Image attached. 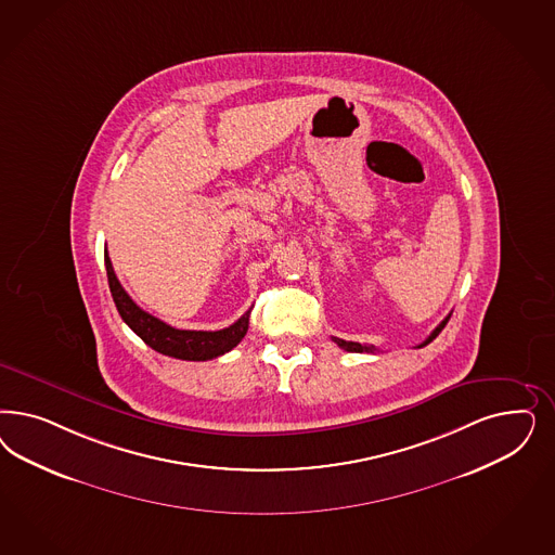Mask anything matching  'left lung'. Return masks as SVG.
I'll return each mask as SVG.
<instances>
[{"label": "left lung", "mask_w": 555, "mask_h": 555, "mask_svg": "<svg viewBox=\"0 0 555 555\" xmlns=\"http://www.w3.org/2000/svg\"><path fill=\"white\" fill-rule=\"evenodd\" d=\"M451 317V314H449ZM446 319V321H441V324L430 333L429 337L427 339L423 340L418 347H425V345H429L430 340L435 339L443 328H446V324H448L449 321ZM333 340L339 345L340 349H345V351H353V353H372V351H376V347L374 345H361V343H353V340H343L337 339V337H333Z\"/></svg>", "instance_id": "obj_1"}]
</instances>
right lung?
<instances>
[{
	"label": "right lung",
	"mask_w": 555,
	"mask_h": 555,
	"mask_svg": "<svg viewBox=\"0 0 555 555\" xmlns=\"http://www.w3.org/2000/svg\"><path fill=\"white\" fill-rule=\"evenodd\" d=\"M106 261L107 284L114 298V305L118 308L122 321L141 337V339L155 351L169 358L185 359V361H206V359L220 358L236 347L241 339L247 335L249 328V312H245L238 321L222 328V331H181L173 328L167 322L155 319L153 314L144 312L137 305L125 287L120 286L109 255L104 250Z\"/></svg>",
	"instance_id": "1"
}]
</instances>
